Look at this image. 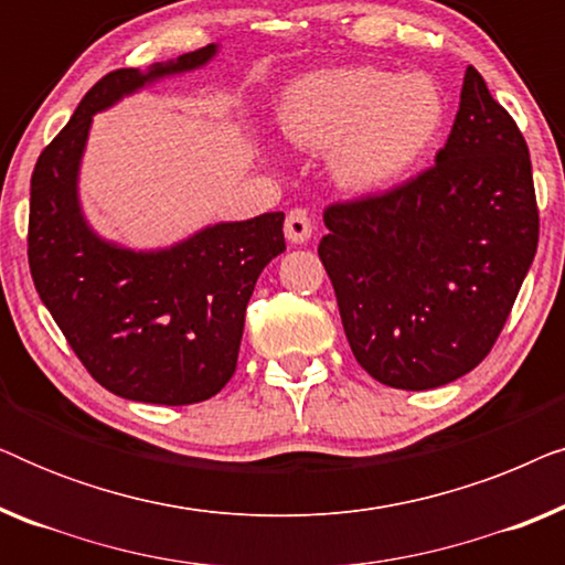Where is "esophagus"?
Returning <instances> with one entry per match:
<instances>
[{
    "label": "esophagus",
    "mask_w": 565,
    "mask_h": 565,
    "mask_svg": "<svg viewBox=\"0 0 565 565\" xmlns=\"http://www.w3.org/2000/svg\"><path fill=\"white\" fill-rule=\"evenodd\" d=\"M313 223H311V213L306 207H292L285 218V236H288L290 244H306L311 238Z\"/></svg>",
    "instance_id": "esophagus-1"
}]
</instances>
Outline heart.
<instances>
[{
	"label": "heart",
	"mask_w": 565,
	"mask_h": 565,
	"mask_svg": "<svg viewBox=\"0 0 565 565\" xmlns=\"http://www.w3.org/2000/svg\"><path fill=\"white\" fill-rule=\"evenodd\" d=\"M443 118L435 82L375 66L308 74L292 84L280 107L285 136L300 149L334 151L339 180L362 190L406 174L437 138Z\"/></svg>",
	"instance_id": "heart-1"
}]
</instances>
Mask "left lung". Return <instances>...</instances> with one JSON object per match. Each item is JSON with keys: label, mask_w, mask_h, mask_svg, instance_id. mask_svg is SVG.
<instances>
[{"label": "left lung", "mask_w": 565, "mask_h": 565, "mask_svg": "<svg viewBox=\"0 0 565 565\" xmlns=\"http://www.w3.org/2000/svg\"><path fill=\"white\" fill-rule=\"evenodd\" d=\"M323 223L319 257L354 360L391 388L458 381L497 344L537 252L522 130L468 66L435 164L329 205Z\"/></svg>", "instance_id": "1"}]
</instances>
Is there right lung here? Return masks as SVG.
<instances>
[{
  "label": "right lung",
  "instance_id": "1",
  "mask_svg": "<svg viewBox=\"0 0 565 565\" xmlns=\"http://www.w3.org/2000/svg\"><path fill=\"white\" fill-rule=\"evenodd\" d=\"M213 56L211 43L146 74L118 68L103 76L45 146L30 180L28 262L38 296L87 373L141 404H198L231 381L254 285L285 252V213L215 223L159 252L105 242L82 215L76 177L92 115Z\"/></svg>",
  "mask_w": 565,
  "mask_h": 565
}]
</instances>
